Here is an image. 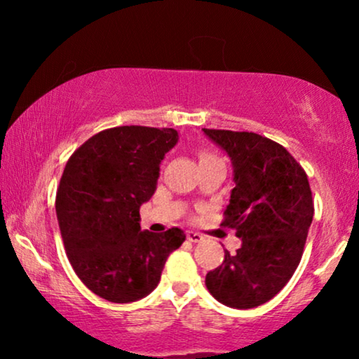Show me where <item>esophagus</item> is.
Segmentation results:
<instances>
[{
    "label": "esophagus",
    "instance_id": "esophagus-1",
    "mask_svg": "<svg viewBox=\"0 0 359 359\" xmlns=\"http://www.w3.org/2000/svg\"><path fill=\"white\" fill-rule=\"evenodd\" d=\"M186 237H188L189 242H193V243H198V242H201V240H203V235L198 233V232H193V230H189V232L186 233Z\"/></svg>",
    "mask_w": 359,
    "mask_h": 359
}]
</instances>
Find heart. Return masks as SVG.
<instances>
[{
  "label": "heart",
  "mask_w": 359,
  "mask_h": 359,
  "mask_svg": "<svg viewBox=\"0 0 359 359\" xmlns=\"http://www.w3.org/2000/svg\"><path fill=\"white\" fill-rule=\"evenodd\" d=\"M204 156H208V155H204ZM204 156H203V158H204Z\"/></svg>",
  "instance_id": "b5f03b06"
}]
</instances>
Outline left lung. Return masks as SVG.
<instances>
[{"mask_svg": "<svg viewBox=\"0 0 359 359\" xmlns=\"http://www.w3.org/2000/svg\"><path fill=\"white\" fill-rule=\"evenodd\" d=\"M233 170L224 225L242 238L237 253L205 276L220 304L253 309L286 286L301 262L313 217L306 171L283 145L253 132L203 129Z\"/></svg>", "mask_w": 359, "mask_h": 359, "instance_id": "1", "label": "left lung"}]
</instances>
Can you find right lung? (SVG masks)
<instances>
[{"label": "right lung", "instance_id": "add662e5", "mask_svg": "<svg viewBox=\"0 0 359 359\" xmlns=\"http://www.w3.org/2000/svg\"><path fill=\"white\" fill-rule=\"evenodd\" d=\"M175 129L122 126L88 139L67 161L55 210L67 257L83 284L116 304L135 302L160 283L186 235L142 232L140 205L156 191Z\"/></svg>", "mask_w": 359, "mask_h": 359}]
</instances>
